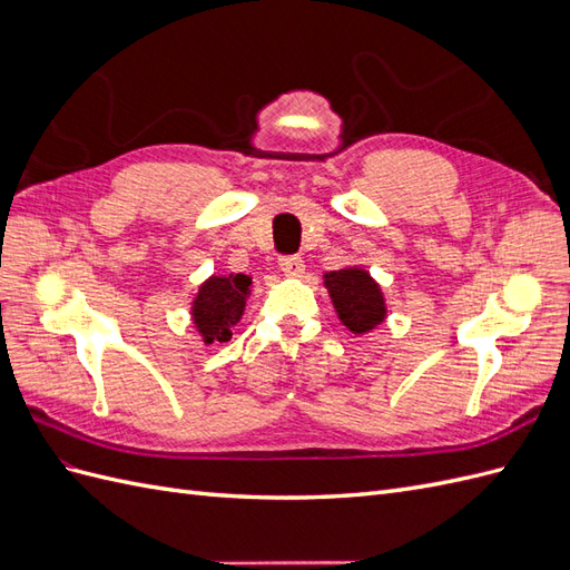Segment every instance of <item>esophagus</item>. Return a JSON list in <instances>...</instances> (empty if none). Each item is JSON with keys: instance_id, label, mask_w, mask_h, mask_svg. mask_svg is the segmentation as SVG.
Wrapping results in <instances>:
<instances>
[{"instance_id": "1", "label": "esophagus", "mask_w": 570, "mask_h": 570, "mask_svg": "<svg viewBox=\"0 0 570 570\" xmlns=\"http://www.w3.org/2000/svg\"><path fill=\"white\" fill-rule=\"evenodd\" d=\"M278 266H281V271H283L285 275H292V278H299V275L304 273V262H302V256H297V254L281 256Z\"/></svg>"}]
</instances>
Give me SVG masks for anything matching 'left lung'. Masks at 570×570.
<instances>
[{
    "label": "left lung",
    "instance_id": "1",
    "mask_svg": "<svg viewBox=\"0 0 570 570\" xmlns=\"http://www.w3.org/2000/svg\"><path fill=\"white\" fill-rule=\"evenodd\" d=\"M337 318L354 335H364L387 316L381 285L364 268H342L323 275Z\"/></svg>",
    "mask_w": 570,
    "mask_h": 570
}]
</instances>
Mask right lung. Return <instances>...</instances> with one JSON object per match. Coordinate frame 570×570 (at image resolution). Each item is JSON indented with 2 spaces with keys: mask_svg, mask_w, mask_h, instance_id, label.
Wrapping results in <instances>:
<instances>
[{
  "mask_svg": "<svg viewBox=\"0 0 570 570\" xmlns=\"http://www.w3.org/2000/svg\"><path fill=\"white\" fill-rule=\"evenodd\" d=\"M252 278L245 273L212 275L193 302V321L204 344L228 342L233 327L243 318Z\"/></svg>",
  "mask_w": 570,
  "mask_h": 570,
  "instance_id": "right-lung-1",
  "label": "right lung"
}]
</instances>
